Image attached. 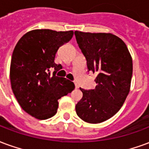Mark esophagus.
Here are the masks:
<instances>
[{
  "label": "esophagus",
  "mask_w": 149,
  "mask_h": 149,
  "mask_svg": "<svg viewBox=\"0 0 149 149\" xmlns=\"http://www.w3.org/2000/svg\"><path fill=\"white\" fill-rule=\"evenodd\" d=\"M75 87H76V88H79V85H78V84L76 83V82H75Z\"/></svg>",
  "instance_id": "1"
}]
</instances>
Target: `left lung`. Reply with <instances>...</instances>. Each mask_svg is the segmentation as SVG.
<instances>
[{"mask_svg":"<svg viewBox=\"0 0 149 149\" xmlns=\"http://www.w3.org/2000/svg\"><path fill=\"white\" fill-rule=\"evenodd\" d=\"M87 61L88 72L96 73L95 89L84 90L76 112L88 123H100L122 107L130 88L133 61L125 42L110 33L74 32Z\"/></svg>","mask_w":149,"mask_h":149,"instance_id":"obj_1","label":"left lung"}]
</instances>
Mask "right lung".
Instances as JSON below:
<instances>
[{
	"label": "right lung",
	"instance_id": "1",
	"mask_svg": "<svg viewBox=\"0 0 149 149\" xmlns=\"http://www.w3.org/2000/svg\"><path fill=\"white\" fill-rule=\"evenodd\" d=\"M72 31L33 30L22 37L13 50L10 80L22 109L40 120L57 113L58 100L75 88L73 82L56 76L62 69L54 63L56 53L71 40ZM54 68L51 74L50 69Z\"/></svg>",
	"mask_w": 149,
	"mask_h": 149
}]
</instances>
